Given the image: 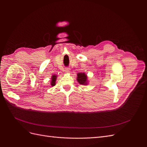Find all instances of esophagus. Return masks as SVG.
<instances>
[{
	"instance_id": "obj_1",
	"label": "esophagus",
	"mask_w": 147,
	"mask_h": 147,
	"mask_svg": "<svg viewBox=\"0 0 147 147\" xmlns=\"http://www.w3.org/2000/svg\"><path fill=\"white\" fill-rule=\"evenodd\" d=\"M65 71L66 73H70V69L68 68H67L65 69Z\"/></svg>"
}]
</instances>
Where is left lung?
Instances as JSON below:
<instances>
[{
    "label": "left lung",
    "mask_w": 147,
    "mask_h": 147,
    "mask_svg": "<svg viewBox=\"0 0 147 147\" xmlns=\"http://www.w3.org/2000/svg\"><path fill=\"white\" fill-rule=\"evenodd\" d=\"M77 80L83 85H88L89 83V80L88 79V76L84 73H79L77 74Z\"/></svg>",
    "instance_id": "left-lung-1"
}]
</instances>
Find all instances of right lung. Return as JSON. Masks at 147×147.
<instances>
[{
  "instance_id": "right-lung-1",
  "label": "right lung",
  "mask_w": 147,
  "mask_h": 147,
  "mask_svg": "<svg viewBox=\"0 0 147 147\" xmlns=\"http://www.w3.org/2000/svg\"><path fill=\"white\" fill-rule=\"evenodd\" d=\"M57 78V76L54 74L52 76V78H51V85L52 86H53L55 85V82H56V80Z\"/></svg>"
}]
</instances>
